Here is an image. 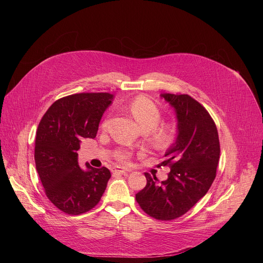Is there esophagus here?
Instances as JSON below:
<instances>
[{
	"instance_id": "obj_1",
	"label": "esophagus",
	"mask_w": 263,
	"mask_h": 263,
	"mask_svg": "<svg viewBox=\"0 0 263 263\" xmlns=\"http://www.w3.org/2000/svg\"><path fill=\"white\" fill-rule=\"evenodd\" d=\"M126 172H128V171L126 168H123V167H117V168L112 171V173L116 174V175H122V174H125Z\"/></svg>"
}]
</instances>
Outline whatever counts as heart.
Returning a JSON list of instances; mask_svg holds the SVG:
<instances>
[{
  "label": "heart",
  "instance_id": "b5f03b06",
  "mask_svg": "<svg viewBox=\"0 0 263 263\" xmlns=\"http://www.w3.org/2000/svg\"><path fill=\"white\" fill-rule=\"evenodd\" d=\"M131 115L144 132L149 133V138L153 144L158 147H170L178 138L179 129L174 122L160 123L162 112L160 108L148 98L139 96L135 98L128 106ZM106 122L103 127H106ZM131 156V153L126 149H121L116 154V157L121 162H126Z\"/></svg>",
  "mask_w": 263,
  "mask_h": 263
}]
</instances>
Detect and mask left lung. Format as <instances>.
<instances>
[{
    "mask_svg": "<svg viewBox=\"0 0 263 263\" xmlns=\"http://www.w3.org/2000/svg\"><path fill=\"white\" fill-rule=\"evenodd\" d=\"M174 107L179 134L159 166H170L167 179L159 182L144 173L146 185L136 194L140 208L149 216L172 220L185 214L209 191L216 176L219 140L208 111L189 95L162 93Z\"/></svg>",
    "mask_w": 263,
    "mask_h": 263,
    "instance_id": "left-lung-1",
    "label": "left lung"
}]
</instances>
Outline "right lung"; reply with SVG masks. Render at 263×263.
<instances>
[{
    "label": "right lung",
    "instance_id": "right-lung-1",
    "mask_svg": "<svg viewBox=\"0 0 263 263\" xmlns=\"http://www.w3.org/2000/svg\"><path fill=\"white\" fill-rule=\"evenodd\" d=\"M108 92H83L54 102L36 132L34 159L45 193L61 211L79 215L101 200L110 171L79 166L77 151L83 138H95L104 111L112 103Z\"/></svg>",
    "mask_w": 263,
    "mask_h": 263
}]
</instances>
